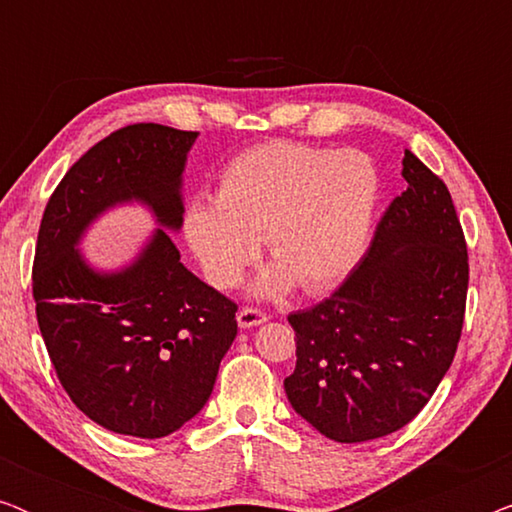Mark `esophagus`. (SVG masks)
I'll use <instances>...</instances> for the list:
<instances>
[{
	"label": "esophagus",
	"mask_w": 512,
	"mask_h": 512,
	"mask_svg": "<svg viewBox=\"0 0 512 512\" xmlns=\"http://www.w3.org/2000/svg\"><path fill=\"white\" fill-rule=\"evenodd\" d=\"M265 321H268V314L251 310V307H244V310L237 312V324H240V328H254L265 324Z\"/></svg>",
	"instance_id": "esophagus-1"
}]
</instances>
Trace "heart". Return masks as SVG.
<instances>
[{
	"label": "heart",
	"instance_id": "1",
	"mask_svg": "<svg viewBox=\"0 0 512 512\" xmlns=\"http://www.w3.org/2000/svg\"><path fill=\"white\" fill-rule=\"evenodd\" d=\"M377 200L380 174L366 153L268 142L223 167L216 198L188 200L181 228L216 289L240 282L265 237L277 263L251 293L270 298L293 282L319 291L349 275L368 244Z\"/></svg>",
	"mask_w": 512,
	"mask_h": 512
}]
</instances>
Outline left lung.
I'll use <instances>...</instances> for the list:
<instances>
[{"instance_id":"8db88e82","label":"left lung","mask_w":512,"mask_h":512,"mask_svg":"<svg viewBox=\"0 0 512 512\" xmlns=\"http://www.w3.org/2000/svg\"><path fill=\"white\" fill-rule=\"evenodd\" d=\"M408 188L338 291L296 312L291 408L335 443L389 436L417 417L452 366L468 254L450 191L405 149Z\"/></svg>"}]
</instances>
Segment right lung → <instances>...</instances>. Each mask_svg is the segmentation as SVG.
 Listing matches in <instances>:
<instances>
[{"instance_id": "obj_1", "label": "right lung", "mask_w": 512, "mask_h": 512, "mask_svg": "<svg viewBox=\"0 0 512 512\" xmlns=\"http://www.w3.org/2000/svg\"><path fill=\"white\" fill-rule=\"evenodd\" d=\"M198 132L137 123L83 153L41 219L32 289L60 384L83 415L132 438L181 429L212 396L237 335L233 300L179 261L184 170ZM139 204L157 228L118 269L82 254L111 208Z\"/></svg>"}]
</instances>
